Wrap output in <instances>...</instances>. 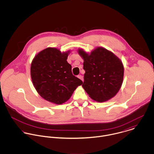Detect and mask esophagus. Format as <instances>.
Masks as SVG:
<instances>
[{"label": "esophagus", "mask_w": 154, "mask_h": 154, "mask_svg": "<svg viewBox=\"0 0 154 154\" xmlns=\"http://www.w3.org/2000/svg\"><path fill=\"white\" fill-rule=\"evenodd\" d=\"M78 78H79V79H81V80H82V81H84V79H83V76H82V75H78Z\"/></svg>", "instance_id": "esophagus-1"}]
</instances>
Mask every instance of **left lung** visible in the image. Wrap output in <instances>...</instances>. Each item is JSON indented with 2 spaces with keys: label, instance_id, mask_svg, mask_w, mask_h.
<instances>
[{
  "label": "left lung",
  "instance_id": "obj_1",
  "mask_svg": "<svg viewBox=\"0 0 154 154\" xmlns=\"http://www.w3.org/2000/svg\"><path fill=\"white\" fill-rule=\"evenodd\" d=\"M83 58L84 82L82 87L89 96L98 102H104L114 97L123 83L124 67L112 52L97 47L88 54L78 50Z\"/></svg>",
  "mask_w": 154,
  "mask_h": 154
}]
</instances>
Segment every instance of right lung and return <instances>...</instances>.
<instances>
[{
	"label": "right lung",
	"mask_w": 154,
	"mask_h": 154,
	"mask_svg": "<svg viewBox=\"0 0 154 154\" xmlns=\"http://www.w3.org/2000/svg\"><path fill=\"white\" fill-rule=\"evenodd\" d=\"M69 53L48 47L38 53L31 63V76L35 89L45 100L56 104L65 103L83 84L72 74L67 62Z\"/></svg>",
	"instance_id": "right-lung-1"
}]
</instances>
